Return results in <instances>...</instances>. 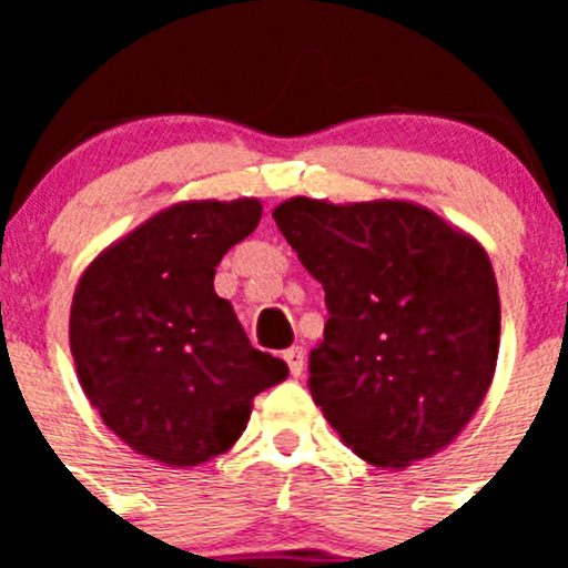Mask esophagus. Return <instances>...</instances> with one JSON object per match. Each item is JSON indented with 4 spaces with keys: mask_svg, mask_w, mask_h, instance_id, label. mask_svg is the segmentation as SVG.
<instances>
[{
    "mask_svg": "<svg viewBox=\"0 0 568 568\" xmlns=\"http://www.w3.org/2000/svg\"><path fill=\"white\" fill-rule=\"evenodd\" d=\"M283 359L288 363L291 376H302L305 374V348L302 346H291L288 352L283 354Z\"/></svg>",
    "mask_w": 568,
    "mask_h": 568,
    "instance_id": "34e87169",
    "label": "esophagus"
}]
</instances>
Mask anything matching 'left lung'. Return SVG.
<instances>
[{
  "label": "left lung",
  "instance_id": "left-lung-1",
  "mask_svg": "<svg viewBox=\"0 0 568 568\" xmlns=\"http://www.w3.org/2000/svg\"><path fill=\"white\" fill-rule=\"evenodd\" d=\"M272 216L324 285L307 387L341 443L393 469L448 448L495 379L500 296L486 250L409 200L291 197Z\"/></svg>",
  "mask_w": 568,
  "mask_h": 568
}]
</instances>
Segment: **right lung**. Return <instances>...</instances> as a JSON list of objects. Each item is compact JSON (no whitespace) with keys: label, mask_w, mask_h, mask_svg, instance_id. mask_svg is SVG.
<instances>
[{"label":"right lung","mask_w":568,"mask_h":568,"mask_svg":"<svg viewBox=\"0 0 568 568\" xmlns=\"http://www.w3.org/2000/svg\"><path fill=\"white\" fill-rule=\"evenodd\" d=\"M257 197L186 200L93 257L71 302L79 385L136 454L189 469L236 445L252 398L288 376L250 346L214 291L222 255L257 227Z\"/></svg>","instance_id":"obj_1"}]
</instances>
